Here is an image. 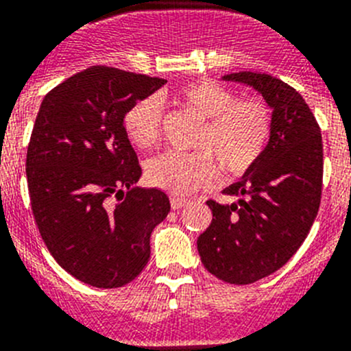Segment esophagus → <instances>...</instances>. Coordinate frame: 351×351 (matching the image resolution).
Listing matches in <instances>:
<instances>
[{
	"mask_svg": "<svg viewBox=\"0 0 351 351\" xmlns=\"http://www.w3.org/2000/svg\"><path fill=\"white\" fill-rule=\"evenodd\" d=\"M169 201H171L173 210H178V208H182V206L187 205V199H185V197H180V196H171L169 197Z\"/></svg>",
	"mask_w": 351,
	"mask_h": 351,
	"instance_id": "1",
	"label": "esophagus"
}]
</instances>
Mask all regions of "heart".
<instances>
[{
    "label": "heart",
    "mask_w": 351,
    "mask_h": 351,
    "mask_svg": "<svg viewBox=\"0 0 351 351\" xmlns=\"http://www.w3.org/2000/svg\"><path fill=\"white\" fill-rule=\"evenodd\" d=\"M185 109L201 118L194 136V154H166L148 160V184L173 196H187L206 189L217 178L242 176L256 166L272 134V109L260 97L239 99L230 88L212 79H197L176 91ZM127 138L139 150L157 145L162 129V106L157 97L134 102L123 117Z\"/></svg>",
    "instance_id": "1"
}]
</instances>
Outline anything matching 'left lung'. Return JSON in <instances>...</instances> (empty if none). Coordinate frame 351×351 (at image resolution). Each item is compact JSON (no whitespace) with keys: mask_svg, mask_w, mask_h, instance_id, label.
<instances>
[{"mask_svg":"<svg viewBox=\"0 0 351 351\" xmlns=\"http://www.w3.org/2000/svg\"><path fill=\"white\" fill-rule=\"evenodd\" d=\"M252 86L272 112L265 154L224 191L239 203L206 201L212 222L197 239L201 261L230 285H251L288 263L302 245L322 201L323 143L302 95L281 79L256 72L224 75Z\"/></svg>","mask_w":351,"mask_h":351,"instance_id":"obj_1","label":"left lung"}]
</instances>
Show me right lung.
<instances>
[{
    "instance_id": "right-lung-1",
    "label": "right lung",
    "mask_w": 351,
    "mask_h": 351,
    "mask_svg": "<svg viewBox=\"0 0 351 351\" xmlns=\"http://www.w3.org/2000/svg\"><path fill=\"white\" fill-rule=\"evenodd\" d=\"M166 83L95 65L49 91L36 114L26 154L36 228L58 265L95 288L141 274L171 208L158 189H130L143 169L123 129L127 109Z\"/></svg>"
}]
</instances>
